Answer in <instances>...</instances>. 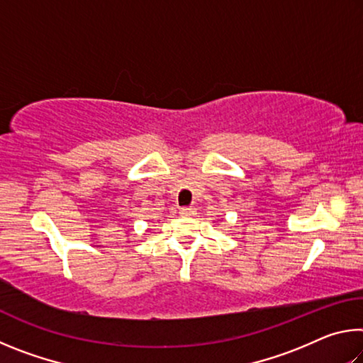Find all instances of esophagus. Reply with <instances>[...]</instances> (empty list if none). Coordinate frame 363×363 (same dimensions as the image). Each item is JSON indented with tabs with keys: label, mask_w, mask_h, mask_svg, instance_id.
<instances>
[{
	"label": "esophagus",
	"mask_w": 363,
	"mask_h": 363,
	"mask_svg": "<svg viewBox=\"0 0 363 363\" xmlns=\"http://www.w3.org/2000/svg\"><path fill=\"white\" fill-rule=\"evenodd\" d=\"M181 216H195V214H196V210H195V208L194 206H184V208H181Z\"/></svg>",
	"instance_id": "1"
}]
</instances>
